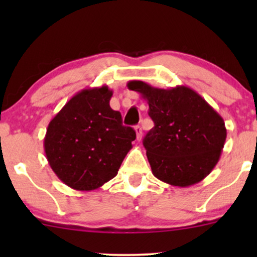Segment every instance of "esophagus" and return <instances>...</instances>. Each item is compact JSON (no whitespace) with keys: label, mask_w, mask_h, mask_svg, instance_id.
I'll return each instance as SVG.
<instances>
[{"label":"esophagus","mask_w":257,"mask_h":257,"mask_svg":"<svg viewBox=\"0 0 257 257\" xmlns=\"http://www.w3.org/2000/svg\"><path fill=\"white\" fill-rule=\"evenodd\" d=\"M135 130H136V133H137V140H138V142H140V140H142V138H143V130H142V126L137 125L136 127H135Z\"/></svg>","instance_id":"obj_1"}]
</instances>
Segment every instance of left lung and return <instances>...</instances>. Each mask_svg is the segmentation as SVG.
<instances>
[{"label":"left lung","instance_id":"left-lung-1","mask_svg":"<svg viewBox=\"0 0 257 257\" xmlns=\"http://www.w3.org/2000/svg\"><path fill=\"white\" fill-rule=\"evenodd\" d=\"M149 104L154 122L144 146L159 180L188 187L203 180L220 159L227 130L221 115L187 86L158 89L142 80L127 83Z\"/></svg>","mask_w":257,"mask_h":257}]
</instances>
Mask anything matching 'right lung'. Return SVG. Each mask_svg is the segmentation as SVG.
<instances>
[{
  "label": "right lung",
  "instance_id": "right-lung-1",
  "mask_svg": "<svg viewBox=\"0 0 257 257\" xmlns=\"http://www.w3.org/2000/svg\"><path fill=\"white\" fill-rule=\"evenodd\" d=\"M107 86L76 93L49 122L44 151L49 165L66 186L93 191L110 181L132 149L136 132L110 107Z\"/></svg>",
  "mask_w": 257,
  "mask_h": 257
}]
</instances>
